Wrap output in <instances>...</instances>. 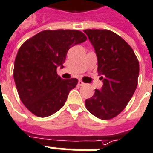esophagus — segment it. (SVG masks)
I'll list each match as a JSON object with an SVG mask.
<instances>
[{"mask_svg":"<svg viewBox=\"0 0 153 153\" xmlns=\"http://www.w3.org/2000/svg\"><path fill=\"white\" fill-rule=\"evenodd\" d=\"M78 85H79L80 86H81V85H84L85 83H84V82H83V81H78Z\"/></svg>","mask_w":153,"mask_h":153,"instance_id":"esophagus-1","label":"esophagus"}]
</instances>
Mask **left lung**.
<instances>
[{
    "instance_id": "obj_1",
    "label": "left lung",
    "mask_w": 153,
    "mask_h": 153,
    "mask_svg": "<svg viewBox=\"0 0 153 153\" xmlns=\"http://www.w3.org/2000/svg\"><path fill=\"white\" fill-rule=\"evenodd\" d=\"M84 32L95 50L98 72L103 85L85 100L89 112L102 120L120 114L138 85L139 60L130 45L109 30L86 29Z\"/></svg>"
}]
</instances>
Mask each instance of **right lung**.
<instances>
[{"label":"right lung","mask_w":153,"mask_h":153,"mask_svg":"<svg viewBox=\"0 0 153 153\" xmlns=\"http://www.w3.org/2000/svg\"><path fill=\"white\" fill-rule=\"evenodd\" d=\"M86 39L77 30H45L21 45L14 61V79L20 100L32 113L46 117L63 108L78 80L62 79L57 68H63L70 48Z\"/></svg>","instance_id":"right-lung-1"}]
</instances>
